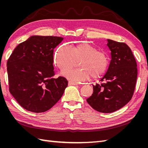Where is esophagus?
Listing matches in <instances>:
<instances>
[{
	"instance_id": "obj_1",
	"label": "esophagus",
	"mask_w": 148,
	"mask_h": 148,
	"mask_svg": "<svg viewBox=\"0 0 148 148\" xmlns=\"http://www.w3.org/2000/svg\"><path fill=\"white\" fill-rule=\"evenodd\" d=\"M77 84H78V83H76V82H71V81L69 82V85H77Z\"/></svg>"
}]
</instances>
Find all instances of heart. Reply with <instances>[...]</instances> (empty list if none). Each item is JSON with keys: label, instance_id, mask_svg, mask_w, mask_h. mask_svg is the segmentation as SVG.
Instances as JSON below:
<instances>
[{"label": "heart", "instance_id": "heart-1", "mask_svg": "<svg viewBox=\"0 0 148 148\" xmlns=\"http://www.w3.org/2000/svg\"><path fill=\"white\" fill-rule=\"evenodd\" d=\"M55 63L61 70L72 67L79 61V69L64 71L62 75L76 82H84L89 77L96 79L101 77L107 70L109 59L104 52L98 51L91 44L84 42L74 46H62L55 54Z\"/></svg>", "mask_w": 148, "mask_h": 148}]
</instances>
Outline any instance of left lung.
<instances>
[{"instance_id": "left-lung-1", "label": "left lung", "mask_w": 148, "mask_h": 148, "mask_svg": "<svg viewBox=\"0 0 148 148\" xmlns=\"http://www.w3.org/2000/svg\"><path fill=\"white\" fill-rule=\"evenodd\" d=\"M111 60L99 84L93 85L92 95L86 99L92 108L111 113L131 100L135 90L138 70L131 49L123 42L107 39Z\"/></svg>"}]
</instances>
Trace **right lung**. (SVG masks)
I'll list each match as a JSON object with an SVG mask.
<instances>
[{"instance_id": "1", "label": "right lung", "mask_w": 148, "mask_h": 148, "mask_svg": "<svg viewBox=\"0 0 148 148\" xmlns=\"http://www.w3.org/2000/svg\"><path fill=\"white\" fill-rule=\"evenodd\" d=\"M64 38L31 36L19 44L7 61L11 95L24 109L36 113L50 109L68 86L63 77L52 78L54 49Z\"/></svg>"}]
</instances>
